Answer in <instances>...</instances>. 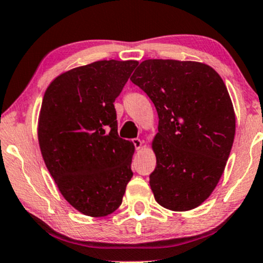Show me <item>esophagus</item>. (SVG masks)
Returning a JSON list of instances; mask_svg holds the SVG:
<instances>
[{
    "instance_id": "obj_1",
    "label": "esophagus",
    "mask_w": 263,
    "mask_h": 263,
    "mask_svg": "<svg viewBox=\"0 0 263 263\" xmlns=\"http://www.w3.org/2000/svg\"><path fill=\"white\" fill-rule=\"evenodd\" d=\"M132 143H134L136 149H140V148L142 147V141L140 140V138H135V140H132Z\"/></svg>"
}]
</instances>
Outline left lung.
I'll use <instances>...</instances> for the list:
<instances>
[{
  "instance_id": "8db88e82",
  "label": "left lung",
  "mask_w": 263,
  "mask_h": 263,
  "mask_svg": "<svg viewBox=\"0 0 263 263\" xmlns=\"http://www.w3.org/2000/svg\"><path fill=\"white\" fill-rule=\"evenodd\" d=\"M156 106L157 166L149 175L156 201L190 211L210 197L235 136V114L220 76L194 61L145 60L131 77Z\"/></svg>"
}]
</instances>
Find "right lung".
<instances>
[{"label":"right lung","instance_id":"right-lung-1","mask_svg":"<svg viewBox=\"0 0 263 263\" xmlns=\"http://www.w3.org/2000/svg\"><path fill=\"white\" fill-rule=\"evenodd\" d=\"M137 61L103 60L60 74L41 104V154L63 197L85 216L121 204L131 180L134 144L118 134L114 106Z\"/></svg>","mask_w":263,"mask_h":263}]
</instances>
